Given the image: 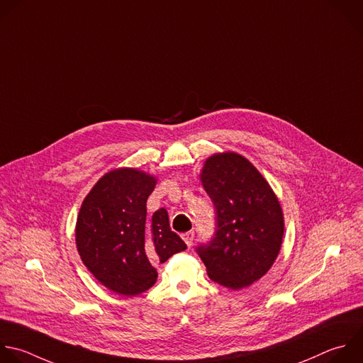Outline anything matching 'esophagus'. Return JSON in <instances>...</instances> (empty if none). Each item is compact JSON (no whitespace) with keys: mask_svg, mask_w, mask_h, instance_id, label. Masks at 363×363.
<instances>
[{"mask_svg":"<svg viewBox=\"0 0 363 363\" xmlns=\"http://www.w3.org/2000/svg\"><path fill=\"white\" fill-rule=\"evenodd\" d=\"M194 236H195V233H194V230H188V232H185V233H182V239L185 240V244L191 248V245H192V240H194Z\"/></svg>","mask_w":363,"mask_h":363,"instance_id":"1","label":"esophagus"}]
</instances>
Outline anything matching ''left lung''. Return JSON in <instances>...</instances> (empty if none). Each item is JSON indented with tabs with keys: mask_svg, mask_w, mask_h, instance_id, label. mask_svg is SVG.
<instances>
[{
	"mask_svg": "<svg viewBox=\"0 0 363 363\" xmlns=\"http://www.w3.org/2000/svg\"><path fill=\"white\" fill-rule=\"evenodd\" d=\"M199 178L216 211V233L196 251L212 281L233 291L247 288L279 255L285 229L281 202L255 165L232 151L208 157Z\"/></svg>",
	"mask_w": 363,
	"mask_h": 363,
	"instance_id": "obj_1",
	"label": "left lung"
}]
</instances>
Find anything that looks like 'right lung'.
Masks as SVG:
<instances>
[{
    "mask_svg": "<svg viewBox=\"0 0 363 363\" xmlns=\"http://www.w3.org/2000/svg\"><path fill=\"white\" fill-rule=\"evenodd\" d=\"M157 181L137 168H115L98 179L78 212L75 244L81 261L118 295L148 291L158 278L155 265L186 250L171 230L165 208L147 218V199Z\"/></svg>",
    "mask_w": 363,
    "mask_h": 363,
    "instance_id": "1",
    "label": "right lung"
}]
</instances>
